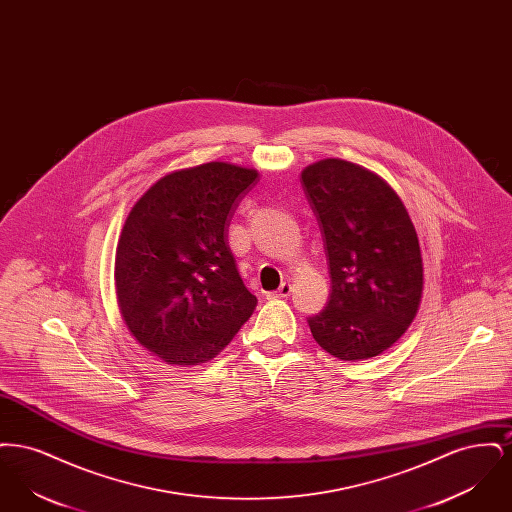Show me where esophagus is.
<instances>
[{
	"instance_id": "obj_1",
	"label": "esophagus",
	"mask_w": 512,
	"mask_h": 512,
	"mask_svg": "<svg viewBox=\"0 0 512 512\" xmlns=\"http://www.w3.org/2000/svg\"><path fill=\"white\" fill-rule=\"evenodd\" d=\"M292 293V284L290 282H284L276 292L268 293V299H284Z\"/></svg>"
}]
</instances>
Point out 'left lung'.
<instances>
[{"label":"left lung","instance_id":"obj_1","mask_svg":"<svg viewBox=\"0 0 512 512\" xmlns=\"http://www.w3.org/2000/svg\"><path fill=\"white\" fill-rule=\"evenodd\" d=\"M301 184L332 282L326 307L307 320L311 334L341 361L376 357L405 334L422 299L413 220L386 180L343 159L305 167Z\"/></svg>","mask_w":512,"mask_h":512}]
</instances>
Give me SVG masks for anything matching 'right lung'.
Returning <instances> with one entry per match:
<instances>
[{
  "label": "right lung",
  "mask_w": 512,
  "mask_h": 512,
  "mask_svg": "<svg viewBox=\"0 0 512 512\" xmlns=\"http://www.w3.org/2000/svg\"><path fill=\"white\" fill-rule=\"evenodd\" d=\"M257 171L205 163L157 180L122 226L115 288L130 334L167 365L217 357L253 315L228 226Z\"/></svg>",
  "instance_id": "1"
}]
</instances>
